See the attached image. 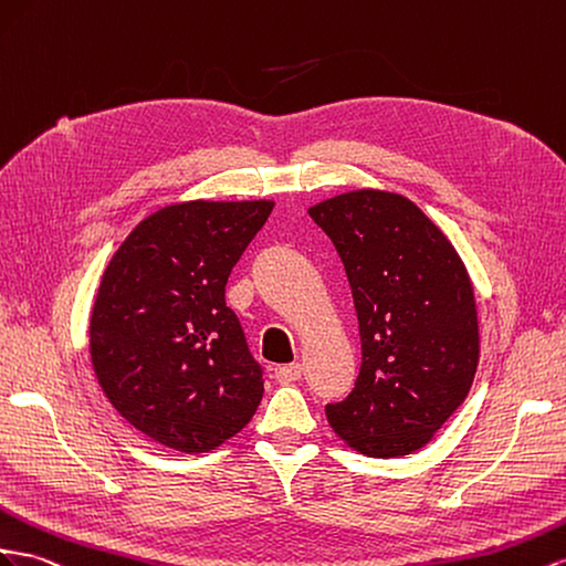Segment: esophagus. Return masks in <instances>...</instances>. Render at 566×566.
I'll list each match as a JSON object with an SVG mask.
<instances>
[{"label":"esophagus","mask_w":566,"mask_h":566,"mask_svg":"<svg viewBox=\"0 0 566 566\" xmlns=\"http://www.w3.org/2000/svg\"><path fill=\"white\" fill-rule=\"evenodd\" d=\"M302 378V364H281L276 366V380L279 384H295V380Z\"/></svg>","instance_id":"esophagus-1"}]
</instances>
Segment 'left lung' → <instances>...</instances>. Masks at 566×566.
Here are the masks:
<instances>
[{
  "label": "left lung",
  "instance_id": "left-lung-1",
  "mask_svg": "<svg viewBox=\"0 0 566 566\" xmlns=\"http://www.w3.org/2000/svg\"><path fill=\"white\" fill-rule=\"evenodd\" d=\"M338 250L359 321L361 366L326 417L369 457L423 448L464 402L479 366L473 287L426 213L392 192L357 190L310 209Z\"/></svg>",
  "mask_w": 566,
  "mask_h": 566
}]
</instances>
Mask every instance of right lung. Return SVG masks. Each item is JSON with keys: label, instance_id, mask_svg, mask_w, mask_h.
Returning a JSON list of instances; mask_svg holds the SVG:
<instances>
[{"label": "right lung", "instance_id": "add662e5", "mask_svg": "<svg viewBox=\"0 0 566 566\" xmlns=\"http://www.w3.org/2000/svg\"><path fill=\"white\" fill-rule=\"evenodd\" d=\"M271 202H186L151 213L106 266L90 318L104 395L137 431L178 452L219 448L252 419L264 366L226 283Z\"/></svg>", "mask_w": 566, "mask_h": 566}]
</instances>
